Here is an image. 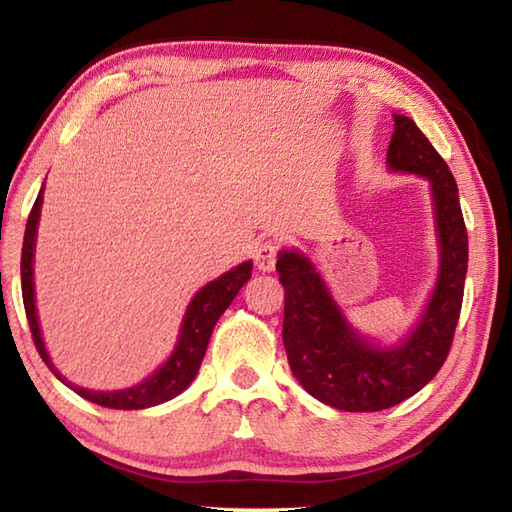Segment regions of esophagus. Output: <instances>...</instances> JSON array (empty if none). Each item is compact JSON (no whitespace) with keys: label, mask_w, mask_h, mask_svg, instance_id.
<instances>
[{"label":"esophagus","mask_w":512,"mask_h":512,"mask_svg":"<svg viewBox=\"0 0 512 512\" xmlns=\"http://www.w3.org/2000/svg\"><path fill=\"white\" fill-rule=\"evenodd\" d=\"M278 241L276 238H267V241L260 243L256 247V254H254V263L260 271H271L276 265V258H278Z\"/></svg>","instance_id":"obj_1"}]
</instances>
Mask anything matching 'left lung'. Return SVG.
I'll use <instances>...</instances> for the list:
<instances>
[{
	"label": "left lung",
	"instance_id": "8db88e82",
	"mask_svg": "<svg viewBox=\"0 0 512 512\" xmlns=\"http://www.w3.org/2000/svg\"><path fill=\"white\" fill-rule=\"evenodd\" d=\"M387 163L431 183L440 271L417 327L395 347H378L349 325L325 280L300 252L278 254L285 287L283 342L291 373L316 400L340 411H382L426 387L451 351L468 267V236L451 170L415 121L393 114Z\"/></svg>",
	"mask_w": 512,
	"mask_h": 512
}]
</instances>
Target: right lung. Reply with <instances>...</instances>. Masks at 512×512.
Wrapping results in <instances>:
<instances>
[{"instance_id": "add662e5", "label": "right lung", "mask_w": 512, "mask_h": 512, "mask_svg": "<svg viewBox=\"0 0 512 512\" xmlns=\"http://www.w3.org/2000/svg\"><path fill=\"white\" fill-rule=\"evenodd\" d=\"M41 201H44V187H41L37 194V201L30 210L28 223H26V234H24V247H22V296H24V309L26 318L30 325V333H33L35 347L39 351L41 360L48 364V369L57 375V378L70 387L81 398L88 402H95L99 406H108V409H123V411H134V409H148V406H156L161 402H168L176 395L183 393L190 387L192 380L196 378L198 367H201L203 356L207 351V342L214 331V325L218 318L223 316V311L232 305L238 291L247 283L249 276H252V260H245L234 269H229L227 274L221 278L207 283L201 291H196L192 298L190 307L185 311L183 325L179 331V342L172 351V356L161 364L150 378L139 382L137 387L121 389V391H90L81 389L70 384L64 375H61L55 364L50 362L48 351L44 347V340H41L39 331V320H37V309H35V283H33V258H35V238H37V223L41 214Z\"/></svg>"}]
</instances>
